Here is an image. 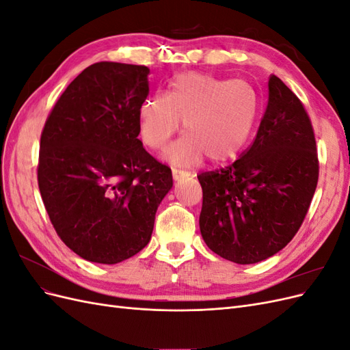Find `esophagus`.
<instances>
[{
  "instance_id": "1",
  "label": "esophagus",
  "mask_w": 350,
  "mask_h": 350,
  "mask_svg": "<svg viewBox=\"0 0 350 350\" xmlns=\"http://www.w3.org/2000/svg\"><path fill=\"white\" fill-rule=\"evenodd\" d=\"M185 176H188V172L181 171V169H172V178H174V181H179V179H183V178H185Z\"/></svg>"
}]
</instances>
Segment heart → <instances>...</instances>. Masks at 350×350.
<instances>
[{"instance_id": "1", "label": "heart", "mask_w": 350, "mask_h": 350, "mask_svg": "<svg viewBox=\"0 0 350 350\" xmlns=\"http://www.w3.org/2000/svg\"><path fill=\"white\" fill-rule=\"evenodd\" d=\"M257 120V96L248 83L204 72H184L169 94L154 93L139 109L140 137L150 149L162 147L184 122V137L167 147L171 163L191 166L204 157L224 165L238 157Z\"/></svg>"}]
</instances>
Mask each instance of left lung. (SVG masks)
<instances>
[{
	"label": "left lung",
	"mask_w": 350,
	"mask_h": 350,
	"mask_svg": "<svg viewBox=\"0 0 350 350\" xmlns=\"http://www.w3.org/2000/svg\"><path fill=\"white\" fill-rule=\"evenodd\" d=\"M319 156L308 113L271 74L256 139L232 165L203 172L200 230L221 258L254 264L292 241L319 183Z\"/></svg>",
	"instance_id": "left-lung-1"
}]
</instances>
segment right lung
I'll list each match as a JSON object with an SVG mask.
<instances>
[{
    "label": "right lung",
    "mask_w": 350,
    "mask_h": 350,
    "mask_svg": "<svg viewBox=\"0 0 350 350\" xmlns=\"http://www.w3.org/2000/svg\"><path fill=\"white\" fill-rule=\"evenodd\" d=\"M150 70L102 61L84 68L40 135L38 184L58 237L81 258L116 264L149 243L171 167L137 139Z\"/></svg>",
    "instance_id": "1"
}]
</instances>
